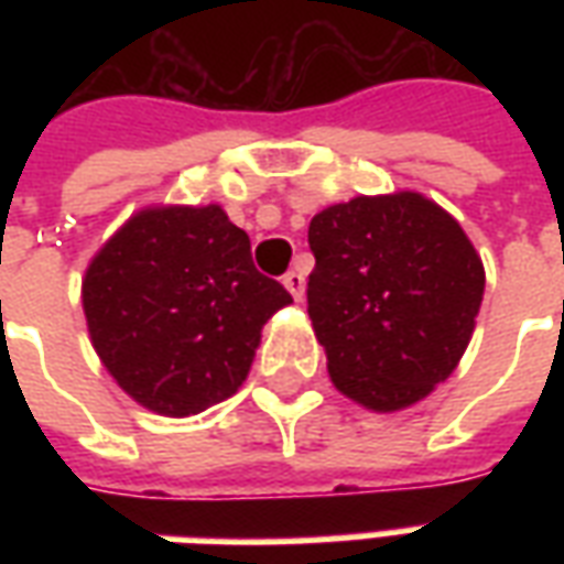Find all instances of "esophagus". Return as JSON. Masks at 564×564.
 <instances>
[{"instance_id": "esophagus-1", "label": "esophagus", "mask_w": 564, "mask_h": 564, "mask_svg": "<svg viewBox=\"0 0 564 564\" xmlns=\"http://www.w3.org/2000/svg\"><path fill=\"white\" fill-rule=\"evenodd\" d=\"M283 286L293 293L295 302H302V295H305V274H302V269L286 271V274H283Z\"/></svg>"}]
</instances>
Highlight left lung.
Wrapping results in <instances>:
<instances>
[{"label": "left lung", "mask_w": 564, "mask_h": 564, "mask_svg": "<svg viewBox=\"0 0 564 564\" xmlns=\"http://www.w3.org/2000/svg\"><path fill=\"white\" fill-rule=\"evenodd\" d=\"M307 245V314L344 395L387 414L453 375L486 278L447 210L420 193L359 196L319 210Z\"/></svg>", "instance_id": "1"}]
</instances>
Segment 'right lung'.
<instances>
[{
	"instance_id": "obj_1",
	"label": "right lung",
	"mask_w": 564,
	"mask_h": 564,
	"mask_svg": "<svg viewBox=\"0 0 564 564\" xmlns=\"http://www.w3.org/2000/svg\"><path fill=\"white\" fill-rule=\"evenodd\" d=\"M290 302L217 205L141 210L84 278L96 354L135 402L165 416L229 399L265 319Z\"/></svg>"
}]
</instances>
